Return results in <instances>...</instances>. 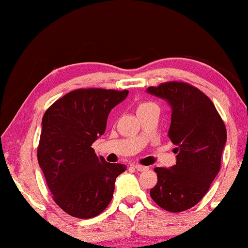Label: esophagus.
Instances as JSON below:
<instances>
[{
  "label": "esophagus",
  "instance_id": "1",
  "mask_svg": "<svg viewBox=\"0 0 248 248\" xmlns=\"http://www.w3.org/2000/svg\"><path fill=\"white\" fill-rule=\"evenodd\" d=\"M134 168L137 169L138 171H145L148 170V167H145V166H142V165H134Z\"/></svg>",
  "mask_w": 248,
  "mask_h": 248
}]
</instances>
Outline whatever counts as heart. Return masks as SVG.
Returning a JSON list of instances; mask_svg holds the SVG:
<instances>
[{
	"instance_id": "1",
	"label": "heart",
	"mask_w": 248,
	"mask_h": 248,
	"mask_svg": "<svg viewBox=\"0 0 248 248\" xmlns=\"http://www.w3.org/2000/svg\"><path fill=\"white\" fill-rule=\"evenodd\" d=\"M155 104L152 103H149V101H143V103H140L138 105V113H140V111L147 109V108L154 106Z\"/></svg>"
}]
</instances>
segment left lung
Listing matches in <instances>:
<instances>
[{
    "label": "left lung",
    "instance_id": "8db88e82",
    "mask_svg": "<svg viewBox=\"0 0 248 248\" xmlns=\"http://www.w3.org/2000/svg\"><path fill=\"white\" fill-rule=\"evenodd\" d=\"M147 93L170 105L168 137L177 154L176 165L155 168L158 182L150 195L164 210L185 211L201 201L220 170L225 123L210 98L188 83L170 81L149 87Z\"/></svg>",
    "mask_w": 248,
    "mask_h": 248
}]
</instances>
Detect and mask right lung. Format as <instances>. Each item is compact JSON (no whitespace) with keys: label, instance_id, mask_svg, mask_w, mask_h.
<instances>
[{"label":"right lung","instance_id":"obj_1","mask_svg":"<svg viewBox=\"0 0 248 248\" xmlns=\"http://www.w3.org/2000/svg\"><path fill=\"white\" fill-rule=\"evenodd\" d=\"M127 94V90L77 89L44 114L37 158L53 200L67 215L93 218L113 199L115 181L126 166L97 157L91 145L105 133L108 114Z\"/></svg>","mask_w":248,"mask_h":248}]
</instances>
